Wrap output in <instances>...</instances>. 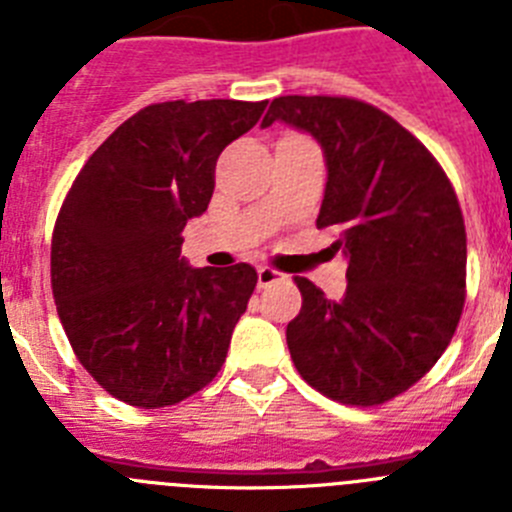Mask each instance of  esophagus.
<instances>
[{
  "mask_svg": "<svg viewBox=\"0 0 512 512\" xmlns=\"http://www.w3.org/2000/svg\"><path fill=\"white\" fill-rule=\"evenodd\" d=\"M256 277H259V289H266V287H271V284L282 282L284 274H279V271L269 269V266H261V269L256 271Z\"/></svg>",
  "mask_w": 512,
  "mask_h": 512,
  "instance_id": "1",
  "label": "esophagus"
}]
</instances>
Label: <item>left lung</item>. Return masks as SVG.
Instances as JSON below:
<instances>
[{"instance_id": "left-lung-1", "label": "left lung", "mask_w": 512, "mask_h": 512, "mask_svg": "<svg viewBox=\"0 0 512 512\" xmlns=\"http://www.w3.org/2000/svg\"><path fill=\"white\" fill-rule=\"evenodd\" d=\"M284 122L318 140L328 182L318 228L338 230L346 295L295 277L302 310L287 346L310 387L343 405H382L449 346L464 307L467 233L449 179L400 122L348 97H277Z\"/></svg>"}]
</instances>
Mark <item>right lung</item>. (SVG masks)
Instances as JSON below:
<instances>
[{"label": "right lung", "mask_w": 512, "mask_h": 512, "mask_svg": "<svg viewBox=\"0 0 512 512\" xmlns=\"http://www.w3.org/2000/svg\"><path fill=\"white\" fill-rule=\"evenodd\" d=\"M266 102H161L92 153L63 202L51 284L89 374L135 408H166L215 379L256 269H194L182 230L207 210L215 161Z\"/></svg>", "instance_id": "right-lung-1"}]
</instances>
